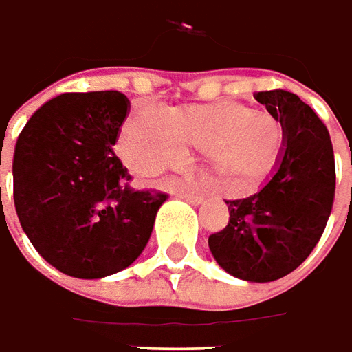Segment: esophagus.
Here are the masks:
<instances>
[{
    "label": "esophagus",
    "instance_id": "34e87169",
    "mask_svg": "<svg viewBox=\"0 0 352 352\" xmlns=\"http://www.w3.org/2000/svg\"><path fill=\"white\" fill-rule=\"evenodd\" d=\"M180 197L184 199V201H188L189 204H193V206H197V204H203L204 201L203 195H193V193H188V191H180Z\"/></svg>",
    "mask_w": 352,
    "mask_h": 352
}]
</instances>
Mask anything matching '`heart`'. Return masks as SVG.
<instances>
[{
    "label": "heart",
    "mask_w": 352,
    "mask_h": 352,
    "mask_svg": "<svg viewBox=\"0 0 352 352\" xmlns=\"http://www.w3.org/2000/svg\"><path fill=\"white\" fill-rule=\"evenodd\" d=\"M283 126L275 117L236 102L176 109L136 108L124 121L117 151L140 176H155L180 161L186 148L201 151L206 168L236 195L260 188L283 153Z\"/></svg>",
    "instance_id": "1"
}]
</instances>
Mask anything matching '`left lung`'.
I'll list each match as a JSON object with an SVG mask.
<instances>
[{
    "label": "left lung",
    "instance_id": "left-lung-1",
    "mask_svg": "<svg viewBox=\"0 0 352 352\" xmlns=\"http://www.w3.org/2000/svg\"><path fill=\"white\" fill-rule=\"evenodd\" d=\"M283 124V153L254 195L226 201L229 223L208 236L214 260L248 283H273L307 260L322 236L336 195L328 129L298 94L256 92Z\"/></svg>",
    "mask_w": 352,
    "mask_h": 352
}]
</instances>
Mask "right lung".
Wrapping results in <instances>:
<instances>
[{
	"instance_id": "add662e5",
	"label": "right lung",
	"mask_w": 352,
	"mask_h": 352,
	"mask_svg": "<svg viewBox=\"0 0 352 352\" xmlns=\"http://www.w3.org/2000/svg\"><path fill=\"white\" fill-rule=\"evenodd\" d=\"M129 111L119 91L66 92L37 109L16 140V216L39 256L64 275L104 278L132 265L166 201L129 188L113 151Z\"/></svg>"
}]
</instances>
